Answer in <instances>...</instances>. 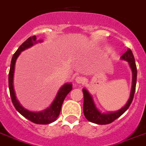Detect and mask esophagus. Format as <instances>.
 <instances>
[{
  "mask_svg": "<svg viewBox=\"0 0 146 146\" xmlns=\"http://www.w3.org/2000/svg\"><path fill=\"white\" fill-rule=\"evenodd\" d=\"M75 81L78 83H83L85 81V79L82 76H78V77H76Z\"/></svg>",
  "mask_w": 146,
  "mask_h": 146,
  "instance_id": "esophagus-1",
  "label": "esophagus"
}]
</instances>
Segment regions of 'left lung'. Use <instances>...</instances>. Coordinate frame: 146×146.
Listing matches in <instances>:
<instances>
[{
  "mask_svg": "<svg viewBox=\"0 0 146 146\" xmlns=\"http://www.w3.org/2000/svg\"><path fill=\"white\" fill-rule=\"evenodd\" d=\"M121 59L126 60L129 62L130 67L132 70L133 74V82H132V88L131 92L130 98L126 105L123 107V109L117 111L116 112H111V113H107V114H102L97 109L94 105V101L92 100V96L89 94L87 90L85 88L83 89V95H84V102H83V114L85 115L86 118L88 121L92 123H96V124H100V125H106L114 121L116 119L119 117L122 114L129 109L131 103L132 102L133 98H134V92L136 89V83H137V66H136L135 60H134V54L130 48H128L126 52L121 56Z\"/></svg>",
  "mask_w": 146,
  "mask_h": 146,
  "instance_id": "8db88e82",
  "label": "left lung"
}]
</instances>
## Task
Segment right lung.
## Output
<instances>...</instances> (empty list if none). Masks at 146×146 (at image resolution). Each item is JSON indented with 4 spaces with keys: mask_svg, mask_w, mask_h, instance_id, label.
I'll list each match as a JSON object with an SVG mask.
<instances>
[{
    "mask_svg": "<svg viewBox=\"0 0 146 146\" xmlns=\"http://www.w3.org/2000/svg\"><path fill=\"white\" fill-rule=\"evenodd\" d=\"M36 43V36H32V37H29L26 41H24L22 44L20 46V47L17 48L15 53L13 54L11 61L10 69H9V93H10L11 99L13 103L14 106L16 109V110L19 112L21 115H23L24 117L30 120L32 123H36V124H49V123L54 122L56 120L59 116L60 112L61 107L63 104L64 99L66 98L67 94L72 91V85L71 83L65 84L62 88L60 89L58 92V95L56 97L55 100L52 103L51 106L46 109L45 111L40 112H32L25 109L23 107L20 105L19 102L16 99L15 92H14L13 88V75L14 70H15V64L16 59L19 56L21 52L23 51L26 48L32 46L33 43Z\"/></svg>",
    "mask_w": 146,
    "mask_h": 146,
    "instance_id": "1",
    "label": "right lung"
}]
</instances>
